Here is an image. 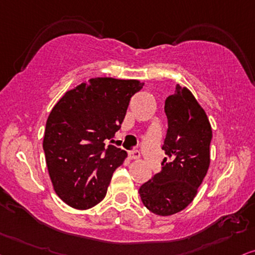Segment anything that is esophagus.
<instances>
[{
    "label": "esophagus",
    "mask_w": 255,
    "mask_h": 255,
    "mask_svg": "<svg viewBox=\"0 0 255 255\" xmlns=\"http://www.w3.org/2000/svg\"><path fill=\"white\" fill-rule=\"evenodd\" d=\"M128 155H129V159H131V160H137V159H140L141 154L137 149H133L128 153Z\"/></svg>",
    "instance_id": "obj_1"
}]
</instances>
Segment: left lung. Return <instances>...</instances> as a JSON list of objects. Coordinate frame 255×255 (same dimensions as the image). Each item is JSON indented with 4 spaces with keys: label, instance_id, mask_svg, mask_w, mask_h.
Returning a JSON list of instances; mask_svg holds the SVG:
<instances>
[{
    "label": "left lung",
    "instance_id": "left-lung-1",
    "mask_svg": "<svg viewBox=\"0 0 255 255\" xmlns=\"http://www.w3.org/2000/svg\"><path fill=\"white\" fill-rule=\"evenodd\" d=\"M168 129L162 168L138 189L143 205L154 214L172 215L193 201L209 167L212 128L207 115L186 87L165 102Z\"/></svg>",
    "mask_w": 255,
    "mask_h": 255
}]
</instances>
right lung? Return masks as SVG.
Here are the masks:
<instances>
[{
    "label": "right lung",
    "instance_id": "obj_1",
    "mask_svg": "<svg viewBox=\"0 0 255 255\" xmlns=\"http://www.w3.org/2000/svg\"><path fill=\"white\" fill-rule=\"evenodd\" d=\"M144 83L95 77L69 90L51 109L43 150L56 194L76 209L102 201L126 150L108 144L121 128L128 105Z\"/></svg>",
    "mask_w": 255,
    "mask_h": 255
}]
</instances>
